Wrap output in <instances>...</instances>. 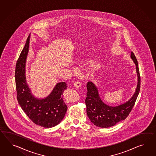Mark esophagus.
<instances>
[{"label": "esophagus", "mask_w": 156, "mask_h": 156, "mask_svg": "<svg viewBox=\"0 0 156 156\" xmlns=\"http://www.w3.org/2000/svg\"><path fill=\"white\" fill-rule=\"evenodd\" d=\"M81 85H82V83H81V82H80V81H79V80H77L76 82H75L74 84V87H76V88L80 87Z\"/></svg>", "instance_id": "esophagus-1"}]
</instances>
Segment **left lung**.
Segmentation results:
<instances>
[{
    "instance_id": "left-lung-1",
    "label": "left lung",
    "mask_w": 156,
    "mask_h": 156,
    "mask_svg": "<svg viewBox=\"0 0 156 156\" xmlns=\"http://www.w3.org/2000/svg\"><path fill=\"white\" fill-rule=\"evenodd\" d=\"M131 58L136 65L137 84L135 92L129 101L116 106L108 105L104 103L99 96L98 88L92 82L87 84V97L85 100L87 114L95 126L108 128L125 119L129 115L136 100L140 88V76L138 63L134 53L131 52Z\"/></svg>"
}]
</instances>
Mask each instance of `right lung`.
Here are the masks:
<instances>
[{
    "mask_svg": "<svg viewBox=\"0 0 156 156\" xmlns=\"http://www.w3.org/2000/svg\"><path fill=\"white\" fill-rule=\"evenodd\" d=\"M29 41L30 35L16 65L17 98L22 109L33 122L43 127L51 128L57 125L63 119L66 112L68 107L62 95L68 86L65 82L58 83L44 99H37L33 95L25 76Z\"/></svg>",
    "mask_w": 156,
    "mask_h": 156,
    "instance_id": "obj_1",
    "label": "right lung"
}]
</instances>
